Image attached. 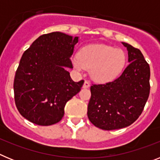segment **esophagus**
Wrapping results in <instances>:
<instances>
[{"label": "esophagus", "instance_id": "esophagus-1", "mask_svg": "<svg viewBox=\"0 0 160 160\" xmlns=\"http://www.w3.org/2000/svg\"><path fill=\"white\" fill-rule=\"evenodd\" d=\"M90 87V83L88 81H85L84 82V84H83V88L84 89H87V88H89V87Z\"/></svg>", "mask_w": 160, "mask_h": 160}]
</instances>
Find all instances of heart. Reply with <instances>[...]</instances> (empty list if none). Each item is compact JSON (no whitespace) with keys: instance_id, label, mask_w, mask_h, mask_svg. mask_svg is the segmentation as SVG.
Segmentation results:
<instances>
[{"instance_id":"1","label":"heart","mask_w":160,"mask_h":160,"mask_svg":"<svg viewBox=\"0 0 160 160\" xmlns=\"http://www.w3.org/2000/svg\"><path fill=\"white\" fill-rule=\"evenodd\" d=\"M78 71L90 69V75L98 82L112 81L122 73L128 62V55L122 49L104 44H90L79 50L71 59Z\"/></svg>"}]
</instances>
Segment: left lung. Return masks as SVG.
<instances>
[{
  "instance_id": "left-lung-1",
  "label": "left lung",
  "mask_w": 160,
  "mask_h": 160,
  "mask_svg": "<svg viewBox=\"0 0 160 160\" xmlns=\"http://www.w3.org/2000/svg\"><path fill=\"white\" fill-rule=\"evenodd\" d=\"M128 51V65L120 77L90 87L87 116L106 131L127 128L140 116L150 94V66L138 49L122 42Z\"/></svg>"
}]
</instances>
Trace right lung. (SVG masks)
<instances>
[{"label": "right lung", "mask_w": 160, "mask_h": 160, "mask_svg": "<svg viewBox=\"0 0 160 160\" xmlns=\"http://www.w3.org/2000/svg\"><path fill=\"white\" fill-rule=\"evenodd\" d=\"M78 37L64 32L43 34L22 55L13 82L14 99L20 114L40 126L57 123L66 102L81 90L84 81L73 82L68 68Z\"/></svg>", "instance_id": "right-lung-1"}]
</instances>
